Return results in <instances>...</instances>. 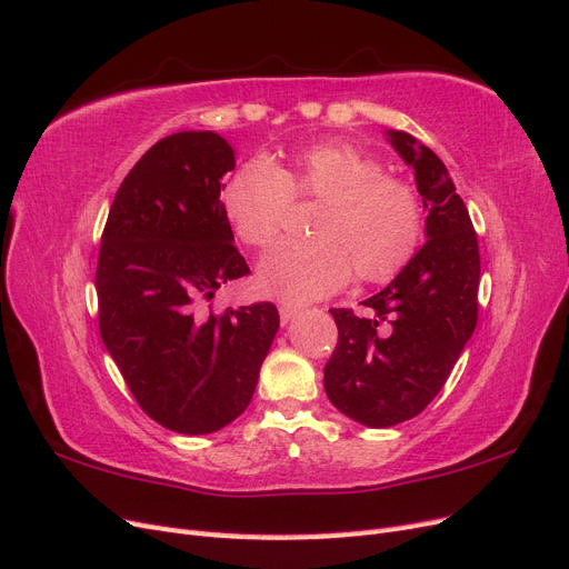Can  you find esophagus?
Returning a JSON list of instances; mask_svg holds the SVG:
<instances>
[{"label":"esophagus","instance_id":"esophagus-1","mask_svg":"<svg viewBox=\"0 0 569 569\" xmlns=\"http://www.w3.org/2000/svg\"><path fill=\"white\" fill-rule=\"evenodd\" d=\"M298 315H300V307H296V305H281V307H279L281 323H290Z\"/></svg>","mask_w":569,"mask_h":569}]
</instances>
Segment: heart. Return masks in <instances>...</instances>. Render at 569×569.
<instances>
[{"label":"heart","instance_id":"heart-1","mask_svg":"<svg viewBox=\"0 0 569 569\" xmlns=\"http://www.w3.org/2000/svg\"><path fill=\"white\" fill-rule=\"evenodd\" d=\"M290 196L319 198L315 238L283 241L258 269L269 298L309 302L331 296L352 271L369 283L390 281L407 267L423 233V206L409 181L382 174L352 143L321 141L298 151L286 168L250 158L222 189L227 222L252 248H267L283 227Z\"/></svg>","mask_w":569,"mask_h":569}]
</instances>
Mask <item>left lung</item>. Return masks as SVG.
<instances>
[{"label":"left lung","instance_id":"left-lung-1","mask_svg":"<svg viewBox=\"0 0 569 569\" xmlns=\"http://www.w3.org/2000/svg\"><path fill=\"white\" fill-rule=\"evenodd\" d=\"M423 196L426 246L395 281L363 300L366 315L331 309L338 345L323 369L333 407L390 428L418 416L445 382L478 323L480 248L445 162L407 132H388Z\"/></svg>","mask_w":569,"mask_h":569}]
</instances>
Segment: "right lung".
<instances>
[{"mask_svg":"<svg viewBox=\"0 0 569 569\" xmlns=\"http://www.w3.org/2000/svg\"><path fill=\"white\" fill-rule=\"evenodd\" d=\"M233 149L214 132H177L146 151L108 212L99 264V331L143 413L181 435L241 416L279 331L271 302L200 311L250 273L222 210Z\"/></svg>","mask_w":569,"mask_h":569,"instance_id":"right-lung-1","label":"right lung"}]
</instances>
